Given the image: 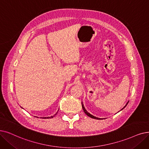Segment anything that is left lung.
Listing matches in <instances>:
<instances>
[{
    "instance_id": "left-lung-1",
    "label": "left lung",
    "mask_w": 149,
    "mask_h": 149,
    "mask_svg": "<svg viewBox=\"0 0 149 149\" xmlns=\"http://www.w3.org/2000/svg\"><path fill=\"white\" fill-rule=\"evenodd\" d=\"M129 102V101H128ZM128 102L126 103V105H125V106H124V108H122L121 109V110H122V109H124L126 106H127V105L128 104ZM82 108H83V111L84 112H85V113L87 115V116H89V117H90V118H93V119H101V118H97V117H95V116H93L92 114H91L90 113H89L86 110V109H85V107H84V105H83V103H82Z\"/></svg>"
}]
</instances>
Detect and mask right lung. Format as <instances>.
<instances>
[{
    "label": "right lung",
    "mask_w": 149,
    "mask_h": 149,
    "mask_svg": "<svg viewBox=\"0 0 149 149\" xmlns=\"http://www.w3.org/2000/svg\"><path fill=\"white\" fill-rule=\"evenodd\" d=\"M57 113H58V112H57ZM57 113H56L55 115H54V116H50V117H44V118H43V119H46V118H47V119H49V118H52L53 117H54V116L57 114Z\"/></svg>",
    "instance_id": "add662e5"
}]
</instances>
